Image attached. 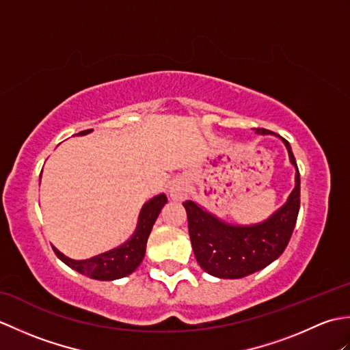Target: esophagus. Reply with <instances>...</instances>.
Here are the masks:
<instances>
[{
	"instance_id": "34e87169",
	"label": "esophagus",
	"mask_w": 350,
	"mask_h": 350,
	"mask_svg": "<svg viewBox=\"0 0 350 350\" xmlns=\"http://www.w3.org/2000/svg\"><path fill=\"white\" fill-rule=\"evenodd\" d=\"M168 194L173 200H183L188 196V185L183 179H174L168 185Z\"/></svg>"
}]
</instances>
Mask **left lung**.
Here are the masks:
<instances>
[{
  "mask_svg": "<svg viewBox=\"0 0 350 350\" xmlns=\"http://www.w3.org/2000/svg\"><path fill=\"white\" fill-rule=\"evenodd\" d=\"M272 135L267 129H256ZM277 135V133H273ZM280 137V135H277ZM284 143L288 161L295 167V188L287 202L263 222L252 226H233L207 212L196 202H185L192 250L203 271L218 278H243L277 260L292 237L301 204V177L288 141Z\"/></svg>",
  "mask_w": 350,
  "mask_h": 350,
  "instance_id": "8db88e82",
  "label": "left lung"
}]
</instances>
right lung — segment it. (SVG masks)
<instances>
[{
	"label": "right lung",
	"mask_w": 350,
	"mask_h": 350,
	"mask_svg": "<svg viewBox=\"0 0 350 350\" xmlns=\"http://www.w3.org/2000/svg\"><path fill=\"white\" fill-rule=\"evenodd\" d=\"M92 131L93 129L83 131L77 133V135H87V133H90ZM165 203V194H159L148 200V202L141 207L135 232H133V234L128 241L114 250L102 252V254L87 260H73L66 257L63 252L58 251L55 247H52V250H54L55 256L60 258L63 263L72 267V269L78 271L79 273L87 275V277L100 281H113L123 278L126 275L135 271L139 263L143 262L148 234H150L154 221L158 218V215Z\"/></svg>",
	"instance_id": "right-lung-1"
}]
</instances>
